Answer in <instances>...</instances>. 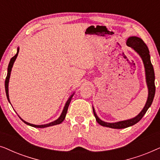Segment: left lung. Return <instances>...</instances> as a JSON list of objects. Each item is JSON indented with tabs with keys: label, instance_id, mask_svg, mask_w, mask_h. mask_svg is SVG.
<instances>
[{
	"label": "left lung",
	"instance_id": "1",
	"mask_svg": "<svg viewBox=\"0 0 160 160\" xmlns=\"http://www.w3.org/2000/svg\"><path fill=\"white\" fill-rule=\"evenodd\" d=\"M127 45L128 47L132 48L137 53L141 56V58L143 60L144 67H145V71H146V83H147V86L148 89V96L146 103L143 108V110L141 111V113L138 115L136 116L135 118H132L131 119L125 120V121H122V122H115V123H108V122H105L102 120H100L99 118L98 117L97 114L95 113V109L93 108V113L95 115V117L96 119V121L98 122V124H100V125L107 127V128H111L113 129H123L128 128V127L132 126L138 123L140 120H141L144 114L146 113V111L148 109V108L152 105L153 100H154V95H155V84H154V71L153 65L151 62L150 60V54L149 51L147 46L144 41L142 40L141 38H138V37H130L127 41Z\"/></svg>",
	"mask_w": 160,
	"mask_h": 160
}]
</instances>
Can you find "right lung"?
Segmentation results:
<instances>
[{
    "label": "right lung",
    "instance_id": "add662e5",
    "mask_svg": "<svg viewBox=\"0 0 160 160\" xmlns=\"http://www.w3.org/2000/svg\"><path fill=\"white\" fill-rule=\"evenodd\" d=\"M18 53H19V48L17 49V54H15V55L12 58V59L10 60V62H9V64H8V72H7V76H6V81H5V89H6V97H7V99L8 101H9V98H8V81H9V78H10V74H11V71H12V66H13V64H14L15 60H16L17 55H18ZM72 97H73V95H72L71 97L69 98V99L68 100V101L66 102V103H65V106L64 107V109H63L62 113H61L60 117L58 118V119L55 120V121L52 122H50L49 124H42V125H36V124H30L28 123V122L24 121L22 119H21L20 117V119L23 122H25L26 124H28V125H30L31 127H33V128H47V127H50V126H53V125H56V124H59L60 123H62V122L64 121L65 118V116H66V113H67V111H68V106H69V104L70 102H71V100L72 99Z\"/></svg>",
    "mask_w": 160,
    "mask_h": 160
}]
</instances>
